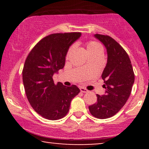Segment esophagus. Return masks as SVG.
Returning a JSON list of instances; mask_svg holds the SVG:
<instances>
[{
	"label": "esophagus",
	"mask_w": 149,
	"mask_h": 149,
	"mask_svg": "<svg viewBox=\"0 0 149 149\" xmlns=\"http://www.w3.org/2000/svg\"><path fill=\"white\" fill-rule=\"evenodd\" d=\"M80 90H81V92H83V93L88 92V90H87V89L84 88V87H80Z\"/></svg>",
	"instance_id": "34e87169"
}]
</instances>
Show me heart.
<instances>
[{"label": "heart", "mask_w": 149, "mask_h": 149, "mask_svg": "<svg viewBox=\"0 0 149 149\" xmlns=\"http://www.w3.org/2000/svg\"><path fill=\"white\" fill-rule=\"evenodd\" d=\"M86 47L87 52L89 56L93 54H101L102 55V47L98 42L95 41H90L88 42L86 44ZM73 49V46L71 47L69 49L68 51V55L70 54V53L72 52Z\"/></svg>", "instance_id": "obj_1"}]
</instances>
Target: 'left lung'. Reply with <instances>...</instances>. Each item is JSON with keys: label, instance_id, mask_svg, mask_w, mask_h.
I'll use <instances>...</instances> for the list:
<instances>
[{"label": "left lung", "instance_id": "8db88e82", "mask_svg": "<svg viewBox=\"0 0 149 149\" xmlns=\"http://www.w3.org/2000/svg\"><path fill=\"white\" fill-rule=\"evenodd\" d=\"M107 51V63L102 74L106 89L97 94V102L89 107L90 113L97 119H107L116 115L125 105L134 83L131 61L124 49L111 36L95 34Z\"/></svg>", "mask_w": 149, "mask_h": 149}]
</instances>
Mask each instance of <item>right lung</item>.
I'll list each match as a JSON object with an SVG mask.
<instances>
[{
	"label": "right lung",
	"mask_w": 149,
	"mask_h": 149,
	"mask_svg": "<svg viewBox=\"0 0 149 149\" xmlns=\"http://www.w3.org/2000/svg\"><path fill=\"white\" fill-rule=\"evenodd\" d=\"M81 35V32L49 34L42 38L26 58L22 70L26 96L34 111L47 119L65 117L71 100L80 92L74 85L55 84L53 75L64 68L69 47Z\"/></svg>",
	"instance_id": "add662e5"
}]
</instances>
